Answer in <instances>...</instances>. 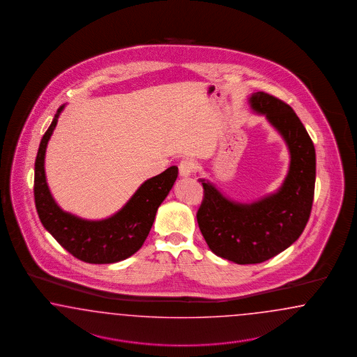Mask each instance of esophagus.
<instances>
[{
    "label": "esophagus",
    "mask_w": 357,
    "mask_h": 357,
    "mask_svg": "<svg viewBox=\"0 0 357 357\" xmlns=\"http://www.w3.org/2000/svg\"><path fill=\"white\" fill-rule=\"evenodd\" d=\"M194 161H192V160H190V158L182 160L181 163H179V174H181L182 176H188V175H191V173L194 172Z\"/></svg>",
    "instance_id": "esophagus-1"
}]
</instances>
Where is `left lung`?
I'll return each instance as SVG.
<instances>
[{
	"instance_id": "left-lung-1",
	"label": "left lung",
	"mask_w": 357,
	"mask_h": 357,
	"mask_svg": "<svg viewBox=\"0 0 357 357\" xmlns=\"http://www.w3.org/2000/svg\"><path fill=\"white\" fill-rule=\"evenodd\" d=\"M252 109L264 114L291 151V166L276 194L251 204L227 200L203 182V202L196 218L206 245L216 255L238 264H257L288 249L303 234L315 185V149L293 108L268 93L250 98Z\"/></svg>"
}]
</instances>
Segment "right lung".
I'll return each instance as SVG.
<instances>
[{
	"mask_svg": "<svg viewBox=\"0 0 357 357\" xmlns=\"http://www.w3.org/2000/svg\"><path fill=\"white\" fill-rule=\"evenodd\" d=\"M63 108L57 109L44 133L35 160L33 197L39 218L54 239L77 259L93 264L127 259L140 250L148 237L158 206L176 181L178 167L172 166L141 184L130 202L109 218L87 221L66 213L54 203L44 174L45 148Z\"/></svg>",
	"mask_w": 357,
	"mask_h": 357,
	"instance_id": "obj_1",
	"label": "right lung"
}]
</instances>
